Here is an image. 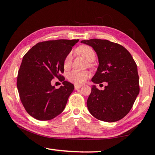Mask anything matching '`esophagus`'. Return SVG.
Listing matches in <instances>:
<instances>
[{"instance_id":"1","label":"esophagus","mask_w":155,"mask_h":155,"mask_svg":"<svg viewBox=\"0 0 155 155\" xmlns=\"http://www.w3.org/2000/svg\"><path fill=\"white\" fill-rule=\"evenodd\" d=\"M82 87V85H74V89L75 90H78V89L81 88Z\"/></svg>"}]
</instances>
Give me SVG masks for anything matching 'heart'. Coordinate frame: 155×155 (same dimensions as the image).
Masks as SVG:
<instances>
[{"mask_svg":"<svg viewBox=\"0 0 155 155\" xmlns=\"http://www.w3.org/2000/svg\"><path fill=\"white\" fill-rule=\"evenodd\" d=\"M77 53L83 57L84 59L89 62L93 61L95 59L96 54L94 50L90 46L82 45L78 47L77 50ZM72 64V55L70 54H68L65 57L64 63V67L65 69H68ZM90 74L87 71H78V70H72L68 74V79L73 83L78 84L83 83L87 79Z\"/></svg>","mask_w":155,"mask_h":155,"instance_id":"b5f03b06","label":"heart"}]
</instances>
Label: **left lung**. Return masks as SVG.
I'll list each match as a JSON object with an SVG mask.
<instances>
[{"instance_id": "1", "label": "left lung", "mask_w": 155, "mask_h": 155, "mask_svg": "<svg viewBox=\"0 0 155 155\" xmlns=\"http://www.w3.org/2000/svg\"><path fill=\"white\" fill-rule=\"evenodd\" d=\"M81 42L92 47L98 56L99 65L91 81L107 83L104 90L92 85L87 101L89 111L102 121H118L130 111L140 93L137 65L130 52L118 44L99 39Z\"/></svg>"}]
</instances>
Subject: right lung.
Returning <instances> with one entry per match:
<instances>
[{
  "mask_svg": "<svg viewBox=\"0 0 155 155\" xmlns=\"http://www.w3.org/2000/svg\"><path fill=\"white\" fill-rule=\"evenodd\" d=\"M78 40H58L40 42L23 57L17 78L20 101L31 116L39 120L54 118L64 111L74 90L71 83L59 74L64 63ZM54 77L64 80L56 89L51 85Z\"/></svg>",
  "mask_w": 155,
  "mask_h": 155,
  "instance_id": "right-lung-1",
  "label": "right lung"
}]
</instances>
